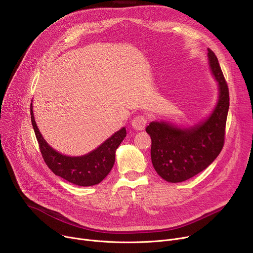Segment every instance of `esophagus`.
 Returning a JSON list of instances; mask_svg holds the SVG:
<instances>
[{"instance_id":"34e87169","label":"esophagus","mask_w":253,"mask_h":253,"mask_svg":"<svg viewBox=\"0 0 253 253\" xmlns=\"http://www.w3.org/2000/svg\"><path fill=\"white\" fill-rule=\"evenodd\" d=\"M147 124V118L142 115L136 116L131 122L132 127L135 130H143Z\"/></svg>"}]
</instances>
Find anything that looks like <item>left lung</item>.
Listing matches in <instances>:
<instances>
[{
  "label": "left lung",
  "mask_w": 253,
  "mask_h": 253,
  "mask_svg": "<svg viewBox=\"0 0 253 253\" xmlns=\"http://www.w3.org/2000/svg\"><path fill=\"white\" fill-rule=\"evenodd\" d=\"M208 50L211 69L220 89L217 105L209 119L188 129L165 122H151L145 129L151 138L150 156L155 170L168 182L186 181L207 169L225 143L229 88L216 56L211 48Z\"/></svg>",
  "instance_id": "left-lung-1"
}]
</instances>
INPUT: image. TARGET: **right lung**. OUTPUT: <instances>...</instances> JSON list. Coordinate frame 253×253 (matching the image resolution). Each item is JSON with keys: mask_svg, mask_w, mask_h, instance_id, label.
Here are the masks:
<instances>
[{"mask_svg": "<svg viewBox=\"0 0 253 253\" xmlns=\"http://www.w3.org/2000/svg\"><path fill=\"white\" fill-rule=\"evenodd\" d=\"M30 115L41 154L46 166L55 175L78 186H92L107 177L115 164L116 149L126 137L125 128L116 132L113 136L88 155L72 158L57 153L45 142L37 126L31 105Z\"/></svg>", "mask_w": 253, "mask_h": 253, "instance_id": "right-lung-1", "label": "right lung"}]
</instances>
